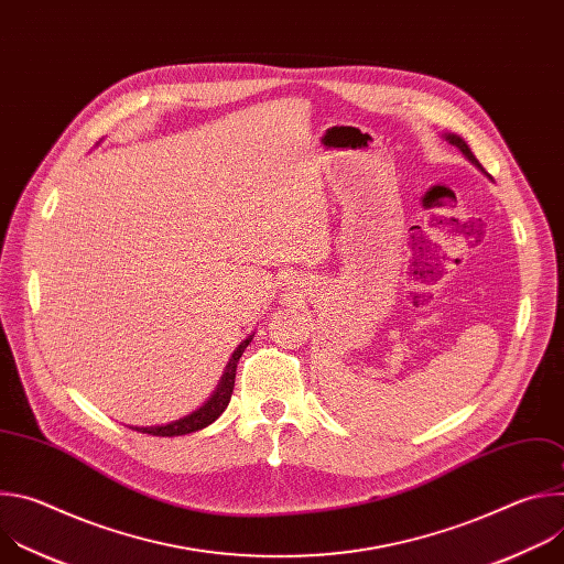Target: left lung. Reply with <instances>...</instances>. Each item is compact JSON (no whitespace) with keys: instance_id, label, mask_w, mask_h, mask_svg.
<instances>
[{"instance_id":"left-lung-1","label":"left lung","mask_w":564,"mask_h":564,"mask_svg":"<svg viewBox=\"0 0 564 564\" xmlns=\"http://www.w3.org/2000/svg\"><path fill=\"white\" fill-rule=\"evenodd\" d=\"M444 138H446V142H448V144H455V147H457V149H459V151L466 155L468 163H473V165H475L479 172H485V167H481V165L477 163V158L473 155V151L468 149V144H466V140H464V138H459L457 133H444Z\"/></svg>"}]
</instances>
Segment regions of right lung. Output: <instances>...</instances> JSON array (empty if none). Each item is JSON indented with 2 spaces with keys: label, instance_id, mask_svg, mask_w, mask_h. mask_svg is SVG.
<instances>
[{
  "label": "right lung",
  "instance_id": "obj_1",
  "mask_svg": "<svg viewBox=\"0 0 564 564\" xmlns=\"http://www.w3.org/2000/svg\"><path fill=\"white\" fill-rule=\"evenodd\" d=\"M254 339V335L246 337L243 341L238 344V348L231 352L225 370H223V377L216 386V390L209 394V399L205 401L203 406H198L194 413L176 420V422H167V424H158V426H131L133 431L138 433H147V435H155V437H176V435H187V433H196L205 426H209L212 422H216L223 411L227 409L229 399H231V392H234V379H236V366H238V359L240 355L246 352V348L250 346V341Z\"/></svg>",
  "mask_w": 564,
  "mask_h": 564
}]
</instances>
